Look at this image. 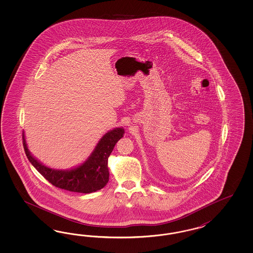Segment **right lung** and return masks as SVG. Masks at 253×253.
<instances>
[{
  "label": "right lung",
  "mask_w": 253,
  "mask_h": 253,
  "mask_svg": "<svg viewBox=\"0 0 253 253\" xmlns=\"http://www.w3.org/2000/svg\"><path fill=\"white\" fill-rule=\"evenodd\" d=\"M124 129L115 128L100 139L91 156L82 165L71 169H55L37 161L28 149L23 132L25 153L34 168L51 184L64 190L77 193H92L102 189L108 182V157L117 142L123 137Z\"/></svg>",
  "instance_id": "right-lung-1"
}]
</instances>
